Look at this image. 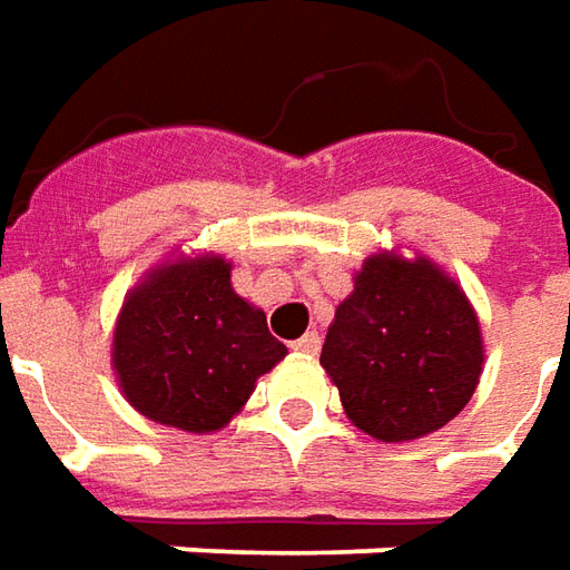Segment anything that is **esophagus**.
Returning a JSON list of instances; mask_svg holds the SVG:
<instances>
[{
	"label": "esophagus",
	"mask_w": 570,
	"mask_h": 570,
	"mask_svg": "<svg viewBox=\"0 0 570 570\" xmlns=\"http://www.w3.org/2000/svg\"><path fill=\"white\" fill-rule=\"evenodd\" d=\"M320 344H323V341H320V335H316V332H307L304 337H297L292 347L297 353H307V356H313V353H320Z\"/></svg>",
	"instance_id": "esophagus-1"
}]
</instances>
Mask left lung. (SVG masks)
Wrapping results in <instances>:
<instances>
[{
	"label": "left lung",
	"mask_w": 570,
	"mask_h": 570,
	"mask_svg": "<svg viewBox=\"0 0 570 570\" xmlns=\"http://www.w3.org/2000/svg\"><path fill=\"white\" fill-rule=\"evenodd\" d=\"M320 363L360 431L415 441L472 400L484 363L481 323L438 263L382 250L337 304Z\"/></svg>",
	"instance_id": "obj_1"
}]
</instances>
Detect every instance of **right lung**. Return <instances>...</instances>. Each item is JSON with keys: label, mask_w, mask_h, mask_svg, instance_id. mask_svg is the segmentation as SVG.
Returning a JSON list of instances; mask_svg holds the SVG:
<instances>
[{"label": "right lung", "mask_w": 570, "mask_h": 570, "mask_svg": "<svg viewBox=\"0 0 570 570\" xmlns=\"http://www.w3.org/2000/svg\"><path fill=\"white\" fill-rule=\"evenodd\" d=\"M285 353L263 309L235 294L233 263L202 254L164 263L127 294L111 363L145 419L207 434L245 406Z\"/></svg>", "instance_id": "1"}]
</instances>
